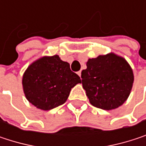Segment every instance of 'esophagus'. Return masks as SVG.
Wrapping results in <instances>:
<instances>
[{"label":"esophagus","instance_id":"1","mask_svg":"<svg viewBox=\"0 0 146 146\" xmlns=\"http://www.w3.org/2000/svg\"><path fill=\"white\" fill-rule=\"evenodd\" d=\"M78 76L81 78V71H78Z\"/></svg>","mask_w":146,"mask_h":146}]
</instances>
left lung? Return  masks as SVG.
Wrapping results in <instances>:
<instances>
[{
	"label": "left lung",
	"mask_w": 146,
	"mask_h": 146,
	"mask_svg": "<svg viewBox=\"0 0 146 146\" xmlns=\"http://www.w3.org/2000/svg\"><path fill=\"white\" fill-rule=\"evenodd\" d=\"M81 73L82 84L90 104L103 110H113L129 98L133 73L129 62L112 52L89 59Z\"/></svg>",
	"instance_id": "8db88e82"
}]
</instances>
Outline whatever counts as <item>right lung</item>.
<instances>
[{"instance_id":"1","label":"right lung","mask_w":146,"mask_h":146,"mask_svg":"<svg viewBox=\"0 0 146 146\" xmlns=\"http://www.w3.org/2000/svg\"><path fill=\"white\" fill-rule=\"evenodd\" d=\"M81 83L59 56H44L32 62L23 75L22 84L26 99L38 109L49 111L64 104L71 89Z\"/></svg>"}]
</instances>
